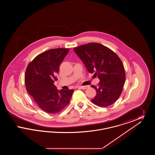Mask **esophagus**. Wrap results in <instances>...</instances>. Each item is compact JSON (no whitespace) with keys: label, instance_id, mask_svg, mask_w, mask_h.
Returning <instances> with one entry per match:
<instances>
[{"label":"esophagus","instance_id":"1","mask_svg":"<svg viewBox=\"0 0 155 155\" xmlns=\"http://www.w3.org/2000/svg\"><path fill=\"white\" fill-rule=\"evenodd\" d=\"M78 88L82 89H86L88 88L89 86H80V87H78Z\"/></svg>","mask_w":155,"mask_h":155}]
</instances>
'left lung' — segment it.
Masks as SVG:
<instances>
[{"label":"left lung","mask_w":155,"mask_h":155,"mask_svg":"<svg viewBox=\"0 0 155 155\" xmlns=\"http://www.w3.org/2000/svg\"><path fill=\"white\" fill-rule=\"evenodd\" d=\"M89 73L97 75L100 82L91 85L96 95L92 102L106 107L116 102L121 95L125 81V69L117 54L109 48L95 42L74 48Z\"/></svg>","instance_id":"obj_1"}]
</instances>
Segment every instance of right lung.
I'll return each mask as SVG.
<instances>
[{"instance_id":"1","label":"right lung","mask_w":155,"mask_h":155,"mask_svg":"<svg viewBox=\"0 0 155 155\" xmlns=\"http://www.w3.org/2000/svg\"><path fill=\"white\" fill-rule=\"evenodd\" d=\"M68 52V48L49 49L38 54L26 68L24 81L27 91L48 113L55 114L64 109L74 92L73 89L59 91L54 85V81L58 80L60 65Z\"/></svg>"}]
</instances>
